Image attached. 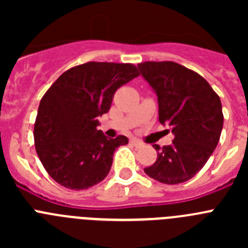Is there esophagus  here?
Segmentation results:
<instances>
[{
  "mask_svg": "<svg viewBox=\"0 0 248 248\" xmlns=\"http://www.w3.org/2000/svg\"><path fill=\"white\" fill-rule=\"evenodd\" d=\"M130 143L133 144L134 146H143V141H141V140H139V139H131Z\"/></svg>",
  "mask_w": 248,
  "mask_h": 248,
  "instance_id": "1",
  "label": "esophagus"
}]
</instances>
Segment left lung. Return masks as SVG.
<instances>
[{
  "instance_id": "8db88e82",
  "label": "left lung",
  "mask_w": 248,
  "mask_h": 248,
  "mask_svg": "<svg viewBox=\"0 0 248 248\" xmlns=\"http://www.w3.org/2000/svg\"><path fill=\"white\" fill-rule=\"evenodd\" d=\"M157 95L159 122L171 126V145L160 148L157 157L144 169L146 175L168 185L190 180L209 160L220 140L222 105L205 78L175 62L138 64Z\"/></svg>"
}]
</instances>
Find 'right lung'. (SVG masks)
Returning <instances> with one entry per match:
<instances>
[{
  "label": "right lung",
  "mask_w": 248,
  "mask_h": 248,
  "mask_svg": "<svg viewBox=\"0 0 248 248\" xmlns=\"http://www.w3.org/2000/svg\"><path fill=\"white\" fill-rule=\"evenodd\" d=\"M139 76L130 63L88 62L65 71L41 99L34 123L39 160L54 181L85 190L109 174L113 154L128 138L108 139L98 117L108 113L114 94Z\"/></svg>",
  "instance_id": "add662e5"
}]
</instances>
